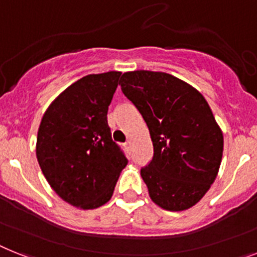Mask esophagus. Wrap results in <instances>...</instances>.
Segmentation results:
<instances>
[{
    "label": "esophagus",
    "mask_w": 257,
    "mask_h": 257,
    "mask_svg": "<svg viewBox=\"0 0 257 257\" xmlns=\"http://www.w3.org/2000/svg\"><path fill=\"white\" fill-rule=\"evenodd\" d=\"M124 148L126 149V150H131V148H132V141H126V142H125Z\"/></svg>",
    "instance_id": "34e87169"
}]
</instances>
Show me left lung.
<instances>
[{
	"label": "left lung",
	"mask_w": 257,
	"mask_h": 257,
	"mask_svg": "<svg viewBox=\"0 0 257 257\" xmlns=\"http://www.w3.org/2000/svg\"><path fill=\"white\" fill-rule=\"evenodd\" d=\"M118 85L152 137L154 157L141 170L152 201L170 212L192 208L214 183L223 153V133L208 102L163 72H126Z\"/></svg>",
	"instance_id": "1"
}]
</instances>
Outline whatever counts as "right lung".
<instances>
[{
	"label": "right lung",
	"mask_w": 257,
	"mask_h": 257,
	"mask_svg": "<svg viewBox=\"0 0 257 257\" xmlns=\"http://www.w3.org/2000/svg\"><path fill=\"white\" fill-rule=\"evenodd\" d=\"M121 72L88 74L66 87L43 115L36 158L51 188L88 210L104 205L128 161L111 139L107 112Z\"/></svg>",
	"instance_id": "add662e5"
}]
</instances>
